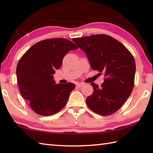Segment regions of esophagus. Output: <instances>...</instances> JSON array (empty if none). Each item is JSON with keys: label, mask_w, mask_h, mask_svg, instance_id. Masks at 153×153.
<instances>
[{"label": "esophagus", "mask_w": 153, "mask_h": 153, "mask_svg": "<svg viewBox=\"0 0 153 153\" xmlns=\"http://www.w3.org/2000/svg\"><path fill=\"white\" fill-rule=\"evenodd\" d=\"M83 85V83H77V85H76V86L77 87H82Z\"/></svg>", "instance_id": "obj_1"}]
</instances>
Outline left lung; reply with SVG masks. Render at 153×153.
<instances>
[{"label":"left lung","mask_w":153,"mask_h":153,"mask_svg":"<svg viewBox=\"0 0 153 153\" xmlns=\"http://www.w3.org/2000/svg\"><path fill=\"white\" fill-rule=\"evenodd\" d=\"M72 40L85 52L92 69L105 74V78L100 87L91 83L93 93L86 99L87 106L99 115L112 114L121 108L134 89V56L124 45L107 35H93Z\"/></svg>","instance_id":"8db88e82"}]
</instances>
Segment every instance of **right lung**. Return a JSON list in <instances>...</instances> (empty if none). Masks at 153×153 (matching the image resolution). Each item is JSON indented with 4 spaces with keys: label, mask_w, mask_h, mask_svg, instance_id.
<instances>
[{
    "label": "right lung",
    "mask_w": 153,
    "mask_h": 153,
    "mask_svg": "<svg viewBox=\"0 0 153 153\" xmlns=\"http://www.w3.org/2000/svg\"><path fill=\"white\" fill-rule=\"evenodd\" d=\"M77 48L66 39H49L33 45L19 59L16 68L19 93L35 113L51 116L66 105L75 84H56L53 74L68 52Z\"/></svg>",
    "instance_id": "add662e5"
}]
</instances>
